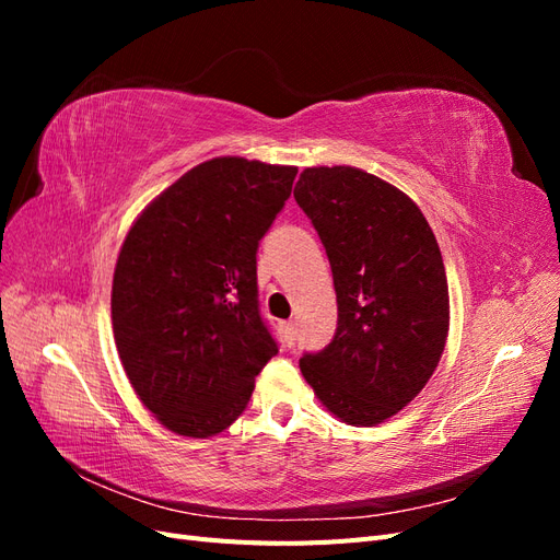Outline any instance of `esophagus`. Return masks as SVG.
I'll return each mask as SVG.
<instances>
[{"label":"esophagus","mask_w":560,"mask_h":560,"mask_svg":"<svg viewBox=\"0 0 560 560\" xmlns=\"http://www.w3.org/2000/svg\"><path fill=\"white\" fill-rule=\"evenodd\" d=\"M280 329H282V336H284V343L292 348L296 343V336H299L296 325H294V322H282Z\"/></svg>","instance_id":"obj_1"}]
</instances>
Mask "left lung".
Wrapping results in <instances>:
<instances>
[{
	"label": "left lung",
	"instance_id": "1",
	"mask_svg": "<svg viewBox=\"0 0 560 560\" xmlns=\"http://www.w3.org/2000/svg\"><path fill=\"white\" fill-rule=\"evenodd\" d=\"M294 198L327 249L338 325L303 352V378L348 425L401 411L442 360L448 282L442 252L416 202L360 167H306Z\"/></svg>",
	"mask_w": 560,
	"mask_h": 560
}]
</instances>
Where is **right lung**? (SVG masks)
Returning a JSON list of instances; mask_svg holds the SVG:
<instances>
[{"label":"right lung","instance_id":"right-lung-1","mask_svg":"<svg viewBox=\"0 0 560 560\" xmlns=\"http://www.w3.org/2000/svg\"><path fill=\"white\" fill-rule=\"evenodd\" d=\"M296 167L212 159L191 167L128 231L112 284L126 374L161 425L224 432L278 354L259 308L257 249Z\"/></svg>","mask_w":560,"mask_h":560}]
</instances>
